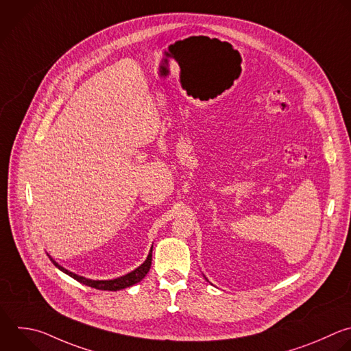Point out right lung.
<instances>
[{
  "instance_id": "right-lung-1",
  "label": "right lung",
  "mask_w": 351,
  "mask_h": 351,
  "mask_svg": "<svg viewBox=\"0 0 351 351\" xmlns=\"http://www.w3.org/2000/svg\"><path fill=\"white\" fill-rule=\"evenodd\" d=\"M153 251V250H152ZM152 251L146 259V262L139 266L136 270H134L132 273L124 276V277H120V278H115V280H106V281H95V280H88V278H84V277H80L66 269H63L62 266H59L53 259L52 263L59 269L62 270L63 273L69 274L70 277H73L74 280H77L78 282L84 284V285H88L90 288H95V289H100V291H120V289H124V288H128V287H132L134 284H138L139 281H142L145 278V276L149 273L150 270V266H152Z\"/></svg>"
}]
</instances>
